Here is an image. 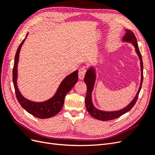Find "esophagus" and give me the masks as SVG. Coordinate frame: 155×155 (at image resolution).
Returning a JSON list of instances; mask_svg holds the SVG:
<instances>
[{"label":"esophagus","mask_w":155,"mask_h":155,"mask_svg":"<svg viewBox=\"0 0 155 155\" xmlns=\"http://www.w3.org/2000/svg\"><path fill=\"white\" fill-rule=\"evenodd\" d=\"M86 71H87V70H86V68L85 67H83V68H80V69L79 70L78 75H79V80H83L84 77H85Z\"/></svg>","instance_id":"obj_1"}]
</instances>
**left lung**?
I'll use <instances>...</instances> for the list:
<instances>
[{
	"instance_id": "left-lung-1",
	"label": "left lung",
	"mask_w": 155,
	"mask_h": 155,
	"mask_svg": "<svg viewBox=\"0 0 155 155\" xmlns=\"http://www.w3.org/2000/svg\"><path fill=\"white\" fill-rule=\"evenodd\" d=\"M125 30L126 31V34L123 37L122 41L125 42V43H131L134 46L136 53L137 54L139 59L140 61L141 81H140V87L137 94H136L135 97L133 98V100L130 101V104H129L126 107H125L121 109L114 111L101 110L97 109V108L94 107L92 99V94L94 90V87L95 85L96 79V68L94 66H93V65H91V66L89 67L87 70L85 78H84V81L86 83L87 87V96L85 98V105L88 113L90 114L93 118L101 121H108L116 119L119 118L120 116H122L123 114L126 113V112L129 111L133 107V106L136 104V102H137L138 94L142 88V84L143 81V61L142 55L140 54V51L139 50L137 40L134 34V33L127 29H125Z\"/></svg>"
}]
</instances>
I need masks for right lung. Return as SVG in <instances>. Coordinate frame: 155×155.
I'll return each instance as SVG.
<instances>
[{"label": "right lung", "instance_id": "add662e5", "mask_svg": "<svg viewBox=\"0 0 155 155\" xmlns=\"http://www.w3.org/2000/svg\"><path fill=\"white\" fill-rule=\"evenodd\" d=\"M28 33L18 46L15 56L13 69V82L15 90L16 97L22 107L28 113L40 119L51 118L57 114L61 110L64 104V97L78 80V70L70 74L61 82L55 94L50 99L44 101H34L27 99L22 96L17 86L18 63L19 60V54L22 45L24 44Z\"/></svg>", "mask_w": 155, "mask_h": 155}]
</instances>
